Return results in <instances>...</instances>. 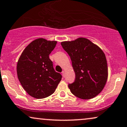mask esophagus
Listing matches in <instances>:
<instances>
[{
  "label": "esophagus",
  "mask_w": 127,
  "mask_h": 127,
  "mask_svg": "<svg viewBox=\"0 0 127 127\" xmlns=\"http://www.w3.org/2000/svg\"><path fill=\"white\" fill-rule=\"evenodd\" d=\"M62 75H63V77H65V71H62Z\"/></svg>",
  "instance_id": "34e87169"
}]
</instances>
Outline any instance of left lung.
I'll return each instance as SVG.
<instances>
[{
  "label": "left lung",
  "instance_id": "8db88e82",
  "mask_svg": "<svg viewBox=\"0 0 127 127\" xmlns=\"http://www.w3.org/2000/svg\"><path fill=\"white\" fill-rule=\"evenodd\" d=\"M71 59L74 82L68 84L73 95L90 99L101 92L108 78V65L103 51L84 37L61 43Z\"/></svg>",
  "mask_w": 127,
  "mask_h": 127
}]
</instances>
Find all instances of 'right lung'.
Instances as JSON below:
<instances>
[{
	"mask_svg": "<svg viewBox=\"0 0 127 127\" xmlns=\"http://www.w3.org/2000/svg\"><path fill=\"white\" fill-rule=\"evenodd\" d=\"M56 44V41L37 38L25 48L19 57L17 77L32 97L41 99L51 95L62 80V75L55 71L49 59Z\"/></svg>",
	"mask_w": 127,
	"mask_h": 127,
	"instance_id": "1",
	"label": "right lung"
}]
</instances>
